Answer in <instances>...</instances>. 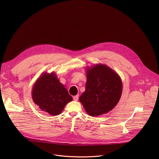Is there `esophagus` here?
Instances as JSON below:
<instances>
[{"label":"esophagus","instance_id":"1","mask_svg":"<svg viewBox=\"0 0 159 159\" xmlns=\"http://www.w3.org/2000/svg\"><path fill=\"white\" fill-rule=\"evenodd\" d=\"M73 100H75V101H78V95H75V96H74L73 97Z\"/></svg>","mask_w":159,"mask_h":159}]
</instances>
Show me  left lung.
<instances>
[{"mask_svg":"<svg viewBox=\"0 0 159 159\" xmlns=\"http://www.w3.org/2000/svg\"><path fill=\"white\" fill-rule=\"evenodd\" d=\"M86 73V90L80 97V102L91 116L108 113L116 106L122 95L120 76L102 64L87 67Z\"/></svg>","mask_w":159,"mask_h":159,"instance_id":"8db88e82","label":"left lung"}]
</instances>
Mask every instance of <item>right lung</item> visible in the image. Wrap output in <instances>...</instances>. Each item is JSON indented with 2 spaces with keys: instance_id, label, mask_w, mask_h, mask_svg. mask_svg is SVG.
<instances>
[{
  "instance_id": "add662e5",
  "label": "right lung",
  "mask_w": 159,
  "mask_h": 159,
  "mask_svg": "<svg viewBox=\"0 0 159 159\" xmlns=\"http://www.w3.org/2000/svg\"><path fill=\"white\" fill-rule=\"evenodd\" d=\"M32 98L41 110L53 116L61 113L73 100L55 72H44L39 76L32 88Z\"/></svg>"
}]
</instances>
